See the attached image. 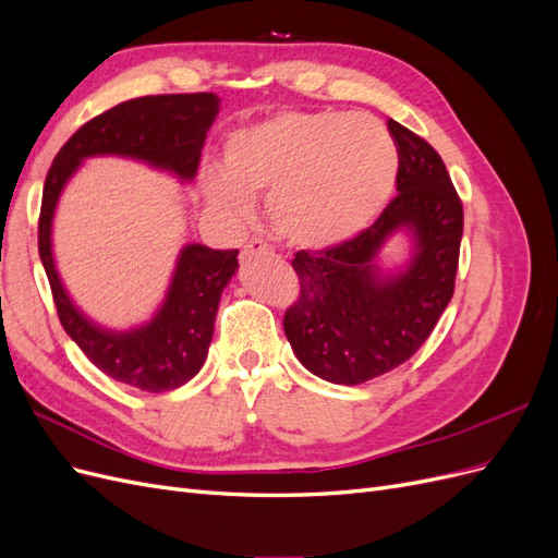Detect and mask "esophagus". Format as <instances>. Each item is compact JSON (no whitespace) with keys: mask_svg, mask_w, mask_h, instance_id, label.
<instances>
[{"mask_svg":"<svg viewBox=\"0 0 558 558\" xmlns=\"http://www.w3.org/2000/svg\"><path fill=\"white\" fill-rule=\"evenodd\" d=\"M258 253H272V244L260 240V238H253L244 244L242 248V258H251V256H258Z\"/></svg>","mask_w":558,"mask_h":558,"instance_id":"esophagus-1","label":"esophagus"}]
</instances>
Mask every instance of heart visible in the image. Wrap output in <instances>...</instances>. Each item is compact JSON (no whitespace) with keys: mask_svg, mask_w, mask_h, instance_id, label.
I'll use <instances>...</instances> for the list:
<instances>
[{"mask_svg":"<svg viewBox=\"0 0 558 558\" xmlns=\"http://www.w3.org/2000/svg\"><path fill=\"white\" fill-rule=\"evenodd\" d=\"M396 144L365 116L286 111L234 130L223 146V174L209 170L202 191L214 207L244 216L246 195H267L286 240L330 248L356 238L393 193Z\"/></svg>","mask_w":558,"mask_h":558,"instance_id":"heart-1","label":"heart"}]
</instances>
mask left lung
<instances>
[{"label":"left lung","mask_w":558,"mask_h":558,"mask_svg":"<svg viewBox=\"0 0 558 558\" xmlns=\"http://www.w3.org/2000/svg\"><path fill=\"white\" fill-rule=\"evenodd\" d=\"M398 148V195L356 238L291 260L300 295L283 314L298 361L332 384H363L410 361L453 295L463 238V205L437 150L388 121ZM408 227L417 253L398 278H381L374 258L391 231Z\"/></svg>","instance_id":"left-lung-1"}]
</instances>
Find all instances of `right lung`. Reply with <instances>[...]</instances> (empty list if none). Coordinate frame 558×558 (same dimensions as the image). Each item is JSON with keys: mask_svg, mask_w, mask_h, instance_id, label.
Instances as JSON below:
<instances>
[{"mask_svg": "<svg viewBox=\"0 0 558 558\" xmlns=\"http://www.w3.org/2000/svg\"><path fill=\"white\" fill-rule=\"evenodd\" d=\"M214 93L146 95L128 99L81 125L58 150L46 174L39 214V256L50 283L58 318L78 349L111 379L162 393L193 379L205 365L214 335L218 300L238 269V248L189 244L160 312L128 332L97 328L64 293L50 251V223L58 197L83 158L128 156L179 179L197 174L207 130L218 113Z\"/></svg>", "mask_w": 558, "mask_h": 558, "instance_id": "add662e5", "label": "right lung"}]
</instances>
